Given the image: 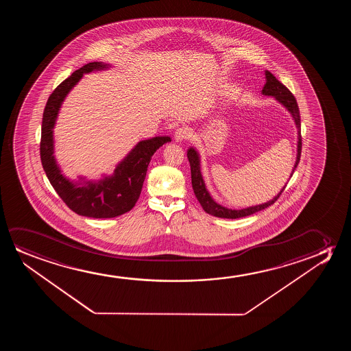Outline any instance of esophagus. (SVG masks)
<instances>
[{
  "instance_id": "obj_1",
  "label": "esophagus",
  "mask_w": 351,
  "mask_h": 351,
  "mask_svg": "<svg viewBox=\"0 0 351 351\" xmlns=\"http://www.w3.org/2000/svg\"><path fill=\"white\" fill-rule=\"evenodd\" d=\"M191 135H192L191 130L182 127V128H178V130H176L175 134H173V139L176 140L178 143V141H182V140L189 139V138H191Z\"/></svg>"
}]
</instances>
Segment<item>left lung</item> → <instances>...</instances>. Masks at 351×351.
<instances>
[{
	"label": "left lung",
	"mask_w": 351,
	"mask_h": 351,
	"mask_svg": "<svg viewBox=\"0 0 351 351\" xmlns=\"http://www.w3.org/2000/svg\"><path fill=\"white\" fill-rule=\"evenodd\" d=\"M265 77H266V84L261 91V95L264 96L274 97L276 101H279L282 106L290 112L293 117V122L298 128V154H296V162L293 164V171L290 173V178L293 176L295 169L298 168L300 163V157H301V149H302V138H301V119H300V110H298V101L293 96V93L289 91L287 87L284 86L282 82H278L272 73L269 71H265ZM188 160L191 164V173H192V187L194 194L197 197V202H200L204 211L207 212L211 216L219 217V218H228V219H236V218H242V217L250 216L255 212L261 211L264 208L271 206L272 204L277 202V199L280 197L283 193L284 186L280 192L267 202L255 205V206L247 207V208H241V210H232L228 207L221 206L218 202L212 199L211 194L207 191L204 178L202 175V168H200V154L194 147H189L187 151Z\"/></svg>",
	"instance_id": "obj_1"
}]
</instances>
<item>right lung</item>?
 Masks as SVG:
<instances>
[{
  "label": "right lung",
  "mask_w": 351,
  "mask_h": 351,
  "mask_svg": "<svg viewBox=\"0 0 351 351\" xmlns=\"http://www.w3.org/2000/svg\"><path fill=\"white\" fill-rule=\"evenodd\" d=\"M110 67L106 63L91 62L73 73L49 97L42 121L40 160L44 171L66 205L79 216L90 218H114L130 211L139 199L152 156L160 146L171 141L170 136L164 135L141 140L116 165L112 175H103L99 180L79 176L77 181H72L63 175L55 158L53 146V128L63 101L84 74Z\"/></svg>",
  "instance_id": "obj_1"
}]
</instances>
